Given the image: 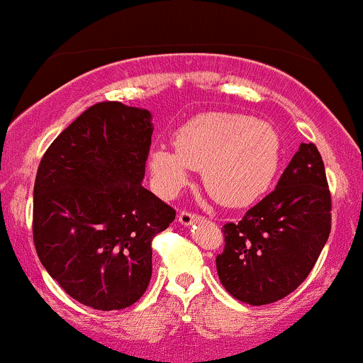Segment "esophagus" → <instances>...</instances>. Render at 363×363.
I'll return each instance as SVG.
<instances>
[{
	"mask_svg": "<svg viewBox=\"0 0 363 363\" xmlns=\"http://www.w3.org/2000/svg\"><path fill=\"white\" fill-rule=\"evenodd\" d=\"M177 218H179V222H181L182 225H191V223L196 222V220L199 218V215H196V213H193V211H189V210H181V211H179Z\"/></svg>",
	"mask_w": 363,
	"mask_h": 363,
	"instance_id": "1",
	"label": "esophagus"
}]
</instances>
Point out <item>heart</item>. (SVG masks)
Returning <instances> with one entry per match:
<instances>
[{
	"label": "heart",
	"instance_id": "obj_1",
	"mask_svg": "<svg viewBox=\"0 0 363 363\" xmlns=\"http://www.w3.org/2000/svg\"><path fill=\"white\" fill-rule=\"evenodd\" d=\"M280 140L268 123L230 112L194 116L177 131L176 148L158 145L150 169L164 194H176L201 170L203 186L223 206H245L268 189Z\"/></svg>",
	"mask_w": 363,
	"mask_h": 363
}]
</instances>
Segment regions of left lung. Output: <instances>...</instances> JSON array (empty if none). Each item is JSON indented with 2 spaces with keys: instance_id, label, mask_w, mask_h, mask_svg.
<instances>
[{
  "instance_id": "obj_1",
  "label": "left lung",
  "mask_w": 363,
  "mask_h": 363,
  "mask_svg": "<svg viewBox=\"0 0 363 363\" xmlns=\"http://www.w3.org/2000/svg\"><path fill=\"white\" fill-rule=\"evenodd\" d=\"M222 232L216 272L232 297L266 306L297 289L331 232V193L318 147L302 143L272 193Z\"/></svg>"
}]
</instances>
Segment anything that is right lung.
<instances>
[{
    "mask_svg": "<svg viewBox=\"0 0 363 363\" xmlns=\"http://www.w3.org/2000/svg\"><path fill=\"white\" fill-rule=\"evenodd\" d=\"M152 116L94 104L45 150L34 184L37 256L69 297L97 311L140 301L152 278V240L176 210L141 186Z\"/></svg>",
    "mask_w": 363,
    "mask_h": 363,
    "instance_id": "add662e5",
    "label": "right lung"
}]
</instances>
